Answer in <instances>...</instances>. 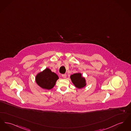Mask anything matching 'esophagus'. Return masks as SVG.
<instances>
[{
    "label": "esophagus",
    "instance_id": "obj_1",
    "mask_svg": "<svg viewBox=\"0 0 131 131\" xmlns=\"http://www.w3.org/2000/svg\"><path fill=\"white\" fill-rule=\"evenodd\" d=\"M62 77H63V78L65 79V78H66L67 75H66V74H62Z\"/></svg>",
    "mask_w": 131,
    "mask_h": 131
}]
</instances>
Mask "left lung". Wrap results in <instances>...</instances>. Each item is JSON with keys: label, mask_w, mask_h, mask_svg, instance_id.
Returning <instances> with one entry per match:
<instances>
[{"label": "left lung", "mask_w": 131, "mask_h": 131, "mask_svg": "<svg viewBox=\"0 0 131 131\" xmlns=\"http://www.w3.org/2000/svg\"><path fill=\"white\" fill-rule=\"evenodd\" d=\"M70 79L73 85L76 88L81 89L86 85V80L84 77L82 76V73L78 72L70 76Z\"/></svg>", "instance_id": "obj_1"}]
</instances>
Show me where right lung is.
Returning <instances> with one entry per match:
<instances>
[{
    "mask_svg": "<svg viewBox=\"0 0 131 131\" xmlns=\"http://www.w3.org/2000/svg\"><path fill=\"white\" fill-rule=\"evenodd\" d=\"M59 79L58 75L48 68L38 73L35 77L37 84L44 90H51L54 86L57 80Z\"/></svg>",
    "mask_w": 131,
    "mask_h": 131,
    "instance_id": "right-lung-1",
    "label": "right lung"
}]
</instances>
